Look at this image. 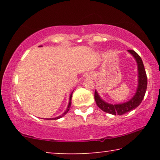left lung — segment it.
Returning a JSON list of instances; mask_svg holds the SVG:
<instances>
[{"label": "left lung", "instance_id": "obj_1", "mask_svg": "<svg viewBox=\"0 0 160 160\" xmlns=\"http://www.w3.org/2000/svg\"><path fill=\"white\" fill-rule=\"evenodd\" d=\"M128 52L135 58L138 68V87L134 97L125 103L112 105L104 102L98 95L97 92H95V100L97 106L102 111L113 115H122L137 108L143 100L147 88V76L141 57L134 50L129 49Z\"/></svg>", "mask_w": 160, "mask_h": 160}]
</instances>
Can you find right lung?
Segmentation results:
<instances>
[{
  "instance_id": "1",
  "label": "right lung",
  "mask_w": 160,
  "mask_h": 160,
  "mask_svg": "<svg viewBox=\"0 0 160 160\" xmlns=\"http://www.w3.org/2000/svg\"><path fill=\"white\" fill-rule=\"evenodd\" d=\"M71 97H72V94H71V97H70V102H69L68 106V108L66 109V111H65V112H64V113H63L62 115L59 116V117H56V118H53V119H60V118H61V117H63V116H65V114H66V113H68V111H69V109H70V107H71Z\"/></svg>"
}]
</instances>
